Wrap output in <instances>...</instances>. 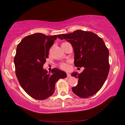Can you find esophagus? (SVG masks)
<instances>
[{
  "mask_svg": "<svg viewBox=\"0 0 125 125\" xmlns=\"http://www.w3.org/2000/svg\"><path fill=\"white\" fill-rule=\"evenodd\" d=\"M67 77H71V75H70V74L69 73H67Z\"/></svg>",
  "mask_w": 125,
  "mask_h": 125,
  "instance_id": "1",
  "label": "esophagus"
}]
</instances>
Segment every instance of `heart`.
Listing matches in <instances>:
<instances>
[{
    "mask_svg": "<svg viewBox=\"0 0 125 125\" xmlns=\"http://www.w3.org/2000/svg\"><path fill=\"white\" fill-rule=\"evenodd\" d=\"M60 67L63 70H67L69 69V66L67 63H62L60 64Z\"/></svg>",
    "mask_w": 125,
    "mask_h": 125,
    "instance_id": "heart-1",
    "label": "heart"
}]
</instances>
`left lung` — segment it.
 <instances>
[{
    "label": "left lung",
    "mask_w": 125,
    "mask_h": 125,
    "mask_svg": "<svg viewBox=\"0 0 125 125\" xmlns=\"http://www.w3.org/2000/svg\"><path fill=\"white\" fill-rule=\"evenodd\" d=\"M61 40H67L75 52L74 64L84 70L71 76L78 79L73 92L82 98H87L99 91L107 79L110 71L109 52L103 40L92 31L77 30L61 34Z\"/></svg>",
    "instance_id": "1"
}]
</instances>
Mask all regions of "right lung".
Here are the masks:
<instances>
[{"instance_id": "add662e5", "label": "right lung", "mask_w": 125, "mask_h": 125, "mask_svg": "<svg viewBox=\"0 0 125 125\" xmlns=\"http://www.w3.org/2000/svg\"><path fill=\"white\" fill-rule=\"evenodd\" d=\"M60 36L35 33L25 37L18 45L14 58L16 76L22 88L34 99L49 98L55 92V83L67 77L57 68L49 73L43 69L50 47Z\"/></svg>"}]
</instances>
